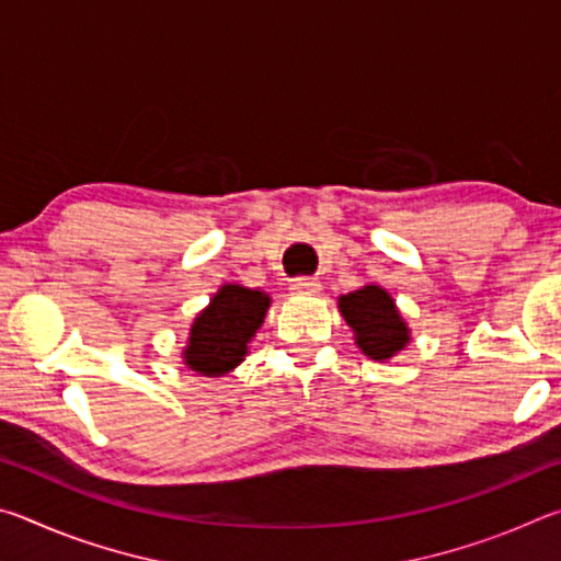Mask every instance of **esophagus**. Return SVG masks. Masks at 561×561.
Listing matches in <instances>:
<instances>
[{"label":"esophagus","mask_w":561,"mask_h":561,"mask_svg":"<svg viewBox=\"0 0 561 561\" xmlns=\"http://www.w3.org/2000/svg\"><path fill=\"white\" fill-rule=\"evenodd\" d=\"M289 289L294 294H307V297H311V294H319L321 282L317 277H297V279H291Z\"/></svg>","instance_id":"esophagus-1"}]
</instances>
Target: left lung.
I'll list each match as a JSON object with an SVG mask.
<instances>
[{"label": "left lung", "mask_w": 561, "mask_h": 561, "mask_svg": "<svg viewBox=\"0 0 561 561\" xmlns=\"http://www.w3.org/2000/svg\"><path fill=\"white\" fill-rule=\"evenodd\" d=\"M339 311L346 324L354 329L356 346L368 358H393L411 341V331H408L393 297L378 284H366L356 291L341 294Z\"/></svg>", "instance_id": "obj_1"}]
</instances>
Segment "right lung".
Returning a JSON list of instances; mask_svg holds the SVG:
<instances>
[{"instance_id": "1", "label": "right lung", "mask_w": 561, "mask_h": 561, "mask_svg": "<svg viewBox=\"0 0 561 561\" xmlns=\"http://www.w3.org/2000/svg\"><path fill=\"white\" fill-rule=\"evenodd\" d=\"M270 309V297L242 284H222L195 317L183 351L185 366L201 376H225L240 366L247 344L257 334Z\"/></svg>"}]
</instances>
